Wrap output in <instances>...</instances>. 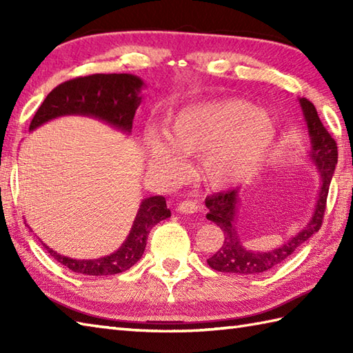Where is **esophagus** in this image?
Returning <instances> with one entry per match:
<instances>
[{
  "mask_svg": "<svg viewBox=\"0 0 353 353\" xmlns=\"http://www.w3.org/2000/svg\"><path fill=\"white\" fill-rule=\"evenodd\" d=\"M199 203L196 200H183L181 203L177 205V211L182 214H194L199 211Z\"/></svg>",
  "mask_w": 353,
  "mask_h": 353,
  "instance_id": "34e87169",
  "label": "esophagus"
}]
</instances>
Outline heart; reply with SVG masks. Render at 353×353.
<instances>
[{
  "mask_svg": "<svg viewBox=\"0 0 353 353\" xmlns=\"http://www.w3.org/2000/svg\"><path fill=\"white\" fill-rule=\"evenodd\" d=\"M277 138L274 119L243 100L185 106L167 118L163 139L147 141L150 167L163 181L185 176L183 157L199 156V171L212 186H228L253 174Z\"/></svg>",
  "mask_w": 353,
  "mask_h": 353,
  "instance_id": "obj_1",
  "label": "heart"
}]
</instances>
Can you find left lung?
Here are the masks:
<instances>
[{
    "label": "left lung",
    "mask_w": 353,
    "mask_h": 353,
    "mask_svg": "<svg viewBox=\"0 0 353 353\" xmlns=\"http://www.w3.org/2000/svg\"><path fill=\"white\" fill-rule=\"evenodd\" d=\"M299 101H301V108L303 110V117L306 125H308V133L311 138L310 153L321 179L319 199L311 220L299 234L291 236L287 243L276 247L273 250H247L243 243L239 241L236 234L239 188L212 194V196H209L205 200L206 208L209 209L206 219L214 221L223 230L224 236L220 249L208 259V265L216 270V272L243 276L268 272L270 268L279 265L281 262L290 258V254L294 253L297 247H301L306 239L311 238V235L316 234L321 228L326 209L329 185H331L335 165L336 161H339V150H336L335 139L325 129L323 123L320 121L316 106L306 99H299Z\"/></svg>",
    "instance_id": "1"
}]
</instances>
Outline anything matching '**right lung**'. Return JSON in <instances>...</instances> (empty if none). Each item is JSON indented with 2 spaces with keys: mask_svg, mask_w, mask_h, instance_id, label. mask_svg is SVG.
<instances>
[{
  "mask_svg": "<svg viewBox=\"0 0 353 353\" xmlns=\"http://www.w3.org/2000/svg\"><path fill=\"white\" fill-rule=\"evenodd\" d=\"M144 81L132 74H92L76 77L56 86L36 110L30 123V130L43 123L63 115H85L130 133L133 117L142 97L139 95ZM171 211L162 196H153L141 201L137 219L130 234L114 253L99 259H72L62 256L43 244L52 258L62 265L80 274L110 276L123 273L141 259L145 250L150 230L159 221L168 219Z\"/></svg>",
  "mask_w": 353,
  "mask_h": 353,
  "instance_id": "obj_1",
  "label": "right lung"
}]
</instances>
